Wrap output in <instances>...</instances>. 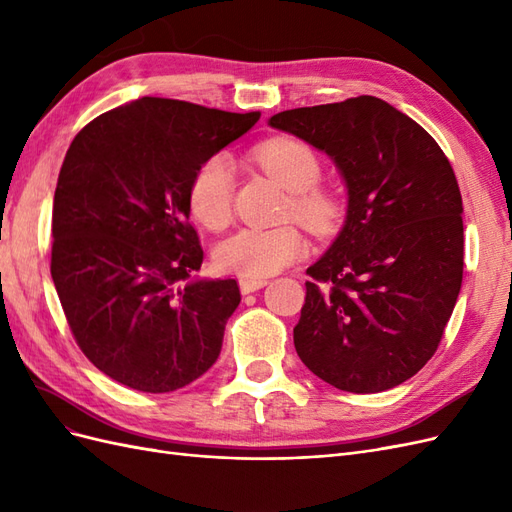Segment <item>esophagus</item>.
Listing matches in <instances>:
<instances>
[{
  "instance_id": "obj_1",
  "label": "esophagus",
  "mask_w": 512,
  "mask_h": 512,
  "mask_svg": "<svg viewBox=\"0 0 512 512\" xmlns=\"http://www.w3.org/2000/svg\"><path fill=\"white\" fill-rule=\"evenodd\" d=\"M262 286H267L265 277H258V280H250V277H241V280H239V288H241L243 294L256 292V290H260Z\"/></svg>"
}]
</instances>
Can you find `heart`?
<instances>
[{
	"mask_svg": "<svg viewBox=\"0 0 512 512\" xmlns=\"http://www.w3.org/2000/svg\"><path fill=\"white\" fill-rule=\"evenodd\" d=\"M254 158L277 183L292 192L290 205L297 218L316 230H327L339 218V200L316 185L320 162L314 149L299 138L275 136L254 149ZM188 205L194 218L220 230L232 215V164L226 156H211L196 168L188 188ZM307 252L303 232L294 226L243 228L220 243L215 252L218 267L241 277H267L288 267Z\"/></svg>",
	"mask_w": 512,
	"mask_h": 512,
	"instance_id": "1",
	"label": "heart"
}]
</instances>
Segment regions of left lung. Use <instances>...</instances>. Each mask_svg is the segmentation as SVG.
<instances>
[{
	"mask_svg": "<svg viewBox=\"0 0 512 512\" xmlns=\"http://www.w3.org/2000/svg\"><path fill=\"white\" fill-rule=\"evenodd\" d=\"M269 126L327 153L346 220L307 275L294 348L320 380L380 393L436 352L463 277L461 194L438 143L374 96L277 113Z\"/></svg>",
	"mask_w": 512,
	"mask_h": 512,
	"instance_id": "obj_1",
	"label": "left lung"
}]
</instances>
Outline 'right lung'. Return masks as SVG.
Segmentation results:
<instances>
[{
    "label": "right lung",
    "mask_w": 512,
    "mask_h": 512,
    "mask_svg": "<svg viewBox=\"0 0 512 512\" xmlns=\"http://www.w3.org/2000/svg\"><path fill=\"white\" fill-rule=\"evenodd\" d=\"M258 119L145 96L74 136L53 200L51 275L76 344L108 378L170 393L218 361L241 292L192 277L203 247L188 188Z\"/></svg>",
    "instance_id": "1"
}]
</instances>
